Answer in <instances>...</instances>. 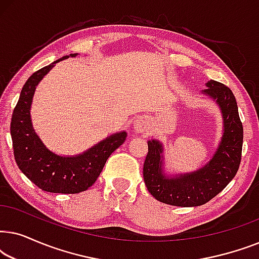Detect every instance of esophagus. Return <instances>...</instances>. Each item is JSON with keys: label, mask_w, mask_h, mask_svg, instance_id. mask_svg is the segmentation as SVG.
<instances>
[{"label": "esophagus", "mask_w": 259, "mask_h": 259, "mask_svg": "<svg viewBox=\"0 0 259 259\" xmlns=\"http://www.w3.org/2000/svg\"><path fill=\"white\" fill-rule=\"evenodd\" d=\"M137 128H139V130H141V126H143V125H141V123H137Z\"/></svg>", "instance_id": "esophagus-1"}]
</instances>
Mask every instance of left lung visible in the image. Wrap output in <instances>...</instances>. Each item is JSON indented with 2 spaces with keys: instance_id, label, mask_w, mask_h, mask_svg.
<instances>
[{
  "instance_id": "8db88e82",
  "label": "left lung",
  "mask_w": 259,
  "mask_h": 259,
  "mask_svg": "<svg viewBox=\"0 0 259 259\" xmlns=\"http://www.w3.org/2000/svg\"><path fill=\"white\" fill-rule=\"evenodd\" d=\"M205 94L214 99L222 109L224 134L210 162L194 173L165 177L161 168V144L148 141V153L144 162V182L152 196L161 203L175 206H199L225 189L239 168L243 147V125L235 95L228 86L210 80Z\"/></svg>"
}]
</instances>
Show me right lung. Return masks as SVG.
<instances>
[{"label":"right lung","mask_w":259,"mask_h":259,"mask_svg":"<svg viewBox=\"0 0 259 259\" xmlns=\"http://www.w3.org/2000/svg\"><path fill=\"white\" fill-rule=\"evenodd\" d=\"M76 54H70L75 56ZM38 69L21 91L10 122V134L15 161L23 175L46 192L79 193L93 185L113 152L126 140L127 133L120 132L102 140L76 157H60L48 150L35 133L30 120V105L35 88L56 62Z\"/></svg>","instance_id":"1"}]
</instances>
